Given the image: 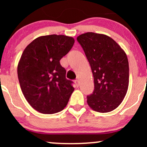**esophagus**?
I'll return each instance as SVG.
<instances>
[{
	"mask_svg": "<svg viewBox=\"0 0 147 147\" xmlns=\"http://www.w3.org/2000/svg\"><path fill=\"white\" fill-rule=\"evenodd\" d=\"M75 84H76V86H77V87H78V86H79V85H80V81H79V80H75Z\"/></svg>",
	"mask_w": 147,
	"mask_h": 147,
	"instance_id": "34e87169",
	"label": "esophagus"
}]
</instances>
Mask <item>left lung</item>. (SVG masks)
<instances>
[{"instance_id": "1", "label": "left lung", "mask_w": 147, "mask_h": 147, "mask_svg": "<svg viewBox=\"0 0 147 147\" xmlns=\"http://www.w3.org/2000/svg\"><path fill=\"white\" fill-rule=\"evenodd\" d=\"M89 61L94 90L87 96L88 106L105 113L116 109L125 97L129 83L126 54L111 37L88 32L77 37Z\"/></svg>"}]
</instances>
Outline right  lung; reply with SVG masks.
Returning a JSON list of instances; mask_svg holds the SVG:
<instances>
[{
    "mask_svg": "<svg viewBox=\"0 0 147 147\" xmlns=\"http://www.w3.org/2000/svg\"><path fill=\"white\" fill-rule=\"evenodd\" d=\"M74 42L63 35L41 36L23 52L17 67L20 86L27 101L40 113L55 114L67 106L74 88L59 61Z\"/></svg>",
    "mask_w": 147,
    "mask_h": 147,
    "instance_id": "1",
    "label": "right lung"
}]
</instances>
